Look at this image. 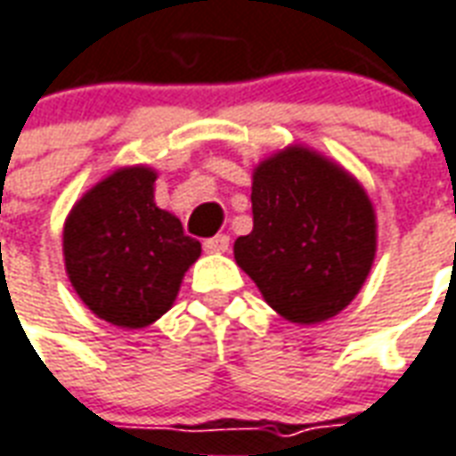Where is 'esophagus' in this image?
<instances>
[{
    "label": "esophagus",
    "instance_id": "obj_1",
    "mask_svg": "<svg viewBox=\"0 0 456 456\" xmlns=\"http://www.w3.org/2000/svg\"><path fill=\"white\" fill-rule=\"evenodd\" d=\"M205 251H209V254H222V251L229 249V237L227 234H217V237H209L205 239Z\"/></svg>",
    "mask_w": 456,
    "mask_h": 456
}]
</instances>
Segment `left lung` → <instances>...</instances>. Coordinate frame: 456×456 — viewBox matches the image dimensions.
<instances>
[{"mask_svg": "<svg viewBox=\"0 0 456 456\" xmlns=\"http://www.w3.org/2000/svg\"><path fill=\"white\" fill-rule=\"evenodd\" d=\"M254 229L234 259L273 311L294 323L336 316L375 256V215L348 173L305 148L264 160L251 184Z\"/></svg>", "mask_w": 456, "mask_h": 456, "instance_id": "obj_1", "label": "left lung"}]
</instances>
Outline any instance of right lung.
I'll return each mask as SVG.
<instances>
[{
  "label": "right lung",
  "instance_id": "add662e5",
  "mask_svg": "<svg viewBox=\"0 0 456 456\" xmlns=\"http://www.w3.org/2000/svg\"><path fill=\"white\" fill-rule=\"evenodd\" d=\"M155 173L126 167L86 192L63 227L66 272L95 316L142 328L173 305L200 241L155 205Z\"/></svg>",
  "mask_w": 456,
  "mask_h": 456
}]
</instances>
